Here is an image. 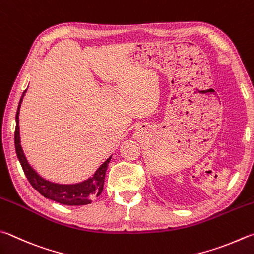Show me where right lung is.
Masks as SVG:
<instances>
[{
    "label": "right lung",
    "mask_w": 254,
    "mask_h": 254,
    "mask_svg": "<svg viewBox=\"0 0 254 254\" xmlns=\"http://www.w3.org/2000/svg\"><path fill=\"white\" fill-rule=\"evenodd\" d=\"M25 92V91H24ZM23 98V95H22ZM20 100L16 112V127L14 132V143L15 151L18 161L22 165L25 177L29 180L31 186L33 187L40 194L50 200H53L58 203L65 205H86L90 204L92 200L98 197L103 191L105 172H107L108 164L110 163L111 156L96 170V172L92 178L86 181L77 184H70V186H62V184L51 183L38 175L33 169L27 163V160L23 153L21 143H20V131H18V112L22 102Z\"/></svg>",
    "instance_id": "1"
}]
</instances>
